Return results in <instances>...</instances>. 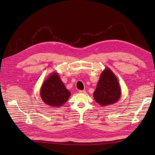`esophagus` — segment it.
Segmentation results:
<instances>
[{"label": "esophagus", "instance_id": "34e87169", "mask_svg": "<svg viewBox=\"0 0 155 155\" xmlns=\"http://www.w3.org/2000/svg\"><path fill=\"white\" fill-rule=\"evenodd\" d=\"M79 93H81V94H85L86 93V91H84V90H79Z\"/></svg>", "mask_w": 155, "mask_h": 155}]
</instances>
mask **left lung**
I'll return each instance as SVG.
<instances>
[{
  "label": "left lung",
  "instance_id": "1",
  "mask_svg": "<svg viewBox=\"0 0 155 155\" xmlns=\"http://www.w3.org/2000/svg\"><path fill=\"white\" fill-rule=\"evenodd\" d=\"M121 88L114 73L106 68L101 73L97 88L93 93L96 102L103 107L114 104L119 101Z\"/></svg>",
  "mask_w": 155,
  "mask_h": 155
}]
</instances>
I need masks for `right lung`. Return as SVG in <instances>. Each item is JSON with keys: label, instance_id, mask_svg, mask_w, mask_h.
Returning a JSON list of instances; mask_svg holds the SVG:
<instances>
[{"label": "right lung", "instance_id": "1", "mask_svg": "<svg viewBox=\"0 0 155 155\" xmlns=\"http://www.w3.org/2000/svg\"><path fill=\"white\" fill-rule=\"evenodd\" d=\"M40 94L43 101L51 107H61L71 96V92L65 87L56 71L51 73L45 80Z\"/></svg>", "mask_w": 155, "mask_h": 155}]
</instances>
